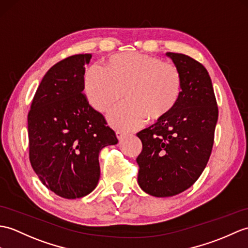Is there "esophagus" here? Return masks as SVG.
Here are the masks:
<instances>
[{"instance_id":"esophagus-1","label":"esophagus","mask_w":248,"mask_h":248,"mask_svg":"<svg viewBox=\"0 0 248 248\" xmlns=\"http://www.w3.org/2000/svg\"><path fill=\"white\" fill-rule=\"evenodd\" d=\"M116 136L119 140H123L124 138L126 136V134L124 133V132H122V131H116Z\"/></svg>"}]
</instances>
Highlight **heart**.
Wrapping results in <instances>:
<instances>
[{"label":"heart","mask_w":248,"mask_h":248,"mask_svg":"<svg viewBox=\"0 0 248 248\" xmlns=\"http://www.w3.org/2000/svg\"><path fill=\"white\" fill-rule=\"evenodd\" d=\"M83 86L90 105L100 113L110 110L124 92L126 101L108 114V122L130 131L147 119L155 124L169 117L181 100L184 78L180 68L160 57L126 51L110 57L105 70L90 67Z\"/></svg>","instance_id":"1"}]
</instances>
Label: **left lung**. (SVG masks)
<instances>
[{"mask_svg": "<svg viewBox=\"0 0 248 248\" xmlns=\"http://www.w3.org/2000/svg\"><path fill=\"white\" fill-rule=\"evenodd\" d=\"M184 78L181 100L169 117L136 134L142 150L137 181L153 197H172L197 182L210 157L218 116L209 74L184 54L167 53Z\"/></svg>", "mask_w": 248, "mask_h": 248, "instance_id": "left-lung-1", "label": "left lung"}]
</instances>
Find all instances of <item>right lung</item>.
<instances>
[{"mask_svg":"<svg viewBox=\"0 0 248 248\" xmlns=\"http://www.w3.org/2000/svg\"><path fill=\"white\" fill-rule=\"evenodd\" d=\"M91 58L74 55L51 66L27 116L32 169L43 185L64 199L93 191L100 176V150L118 142L105 116L82 93L84 65Z\"/></svg>","mask_w":248,"mask_h":248,"instance_id":"obj_1","label":"right lung"}]
</instances>
